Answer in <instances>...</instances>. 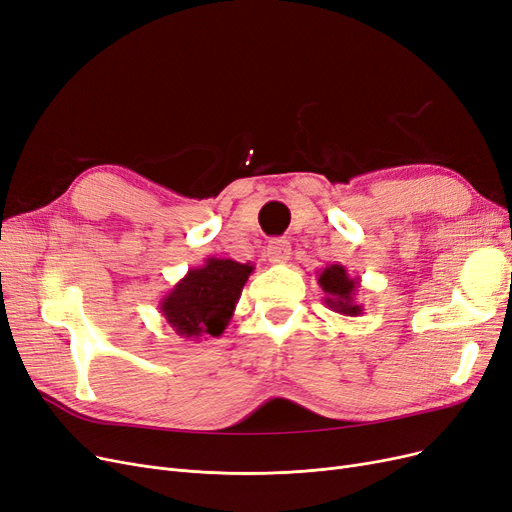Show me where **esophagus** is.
I'll use <instances>...</instances> for the list:
<instances>
[{"mask_svg": "<svg viewBox=\"0 0 512 512\" xmlns=\"http://www.w3.org/2000/svg\"><path fill=\"white\" fill-rule=\"evenodd\" d=\"M265 255H268V261L274 265H282L291 257V244H288L284 238H274L270 240L268 249H265Z\"/></svg>", "mask_w": 512, "mask_h": 512, "instance_id": "obj_1", "label": "esophagus"}]
</instances>
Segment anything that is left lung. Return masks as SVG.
Wrapping results in <instances>:
<instances>
[{"label":"left lung","mask_w":512,"mask_h":512,"mask_svg":"<svg viewBox=\"0 0 512 512\" xmlns=\"http://www.w3.org/2000/svg\"><path fill=\"white\" fill-rule=\"evenodd\" d=\"M318 284L324 291V303L328 309L337 311L341 316H360L364 307L355 301L360 288V278H351L347 268L341 263H328L318 274Z\"/></svg>","instance_id":"1"}]
</instances>
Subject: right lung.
I'll list each match as a JSON object with an SVG mask.
<instances>
[{"instance_id": "add662e5", "label": "right lung", "mask_w": 512, "mask_h": 512, "mask_svg": "<svg viewBox=\"0 0 512 512\" xmlns=\"http://www.w3.org/2000/svg\"><path fill=\"white\" fill-rule=\"evenodd\" d=\"M251 263L209 257L177 282L161 299L167 324L188 341L219 337L230 324L242 286L253 274Z\"/></svg>"}]
</instances>
